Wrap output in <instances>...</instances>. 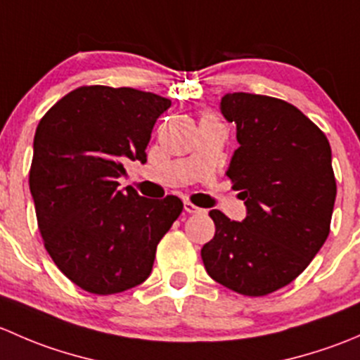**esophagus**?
<instances>
[{
	"label": "esophagus",
	"mask_w": 360,
	"mask_h": 360,
	"mask_svg": "<svg viewBox=\"0 0 360 360\" xmlns=\"http://www.w3.org/2000/svg\"><path fill=\"white\" fill-rule=\"evenodd\" d=\"M184 210H186V212H190V214H198V212H202L200 207H197L193 202H190V200L184 202Z\"/></svg>",
	"instance_id": "1"
}]
</instances>
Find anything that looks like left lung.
I'll return each instance as SVG.
<instances>
[{
	"mask_svg": "<svg viewBox=\"0 0 360 360\" xmlns=\"http://www.w3.org/2000/svg\"><path fill=\"white\" fill-rule=\"evenodd\" d=\"M221 111L237 125L226 176L248 207L242 223L210 210L216 233L202 248L207 274L244 296L291 284L331 230L336 179L326 134L277 97L233 92Z\"/></svg>",
	"mask_w": 360,
	"mask_h": 360,
	"instance_id": "obj_1",
	"label": "left lung"
}]
</instances>
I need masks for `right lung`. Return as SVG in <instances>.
Returning <instances> with one entry per match:
<instances>
[{"label": "right lung", "instance_id": "obj_1", "mask_svg": "<svg viewBox=\"0 0 360 360\" xmlns=\"http://www.w3.org/2000/svg\"><path fill=\"white\" fill-rule=\"evenodd\" d=\"M170 101L141 90L85 85L36 127L29 188L46 252L83 291L108 296L143 284L157 245L183 212L174 195L118 190L129 160L146 162L155 122Z\"/></svg>", "mask_w": 360, "mask_h": 360}]
</instances>
